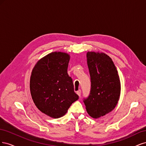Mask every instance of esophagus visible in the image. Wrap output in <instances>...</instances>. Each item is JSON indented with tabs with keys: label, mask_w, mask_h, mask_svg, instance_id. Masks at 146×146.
Instances as JSON below:
<instances>
[{
	"label": "esophagus",
	"mask_w": 146,
	"mask_h": 146,
	"mask_svg": "<svg viewBox=\"0 0 146 146\" xmlns=\"http://www.w3.org/2000/svg\"><path fill=\"white\" fill-rule=\"evenodd\" d=\"M77 94L78 95L79 97H80V96H81V90H78L77 91Z\"/></svg>",
	"instance_id": "34e87169"
}]
</instances>
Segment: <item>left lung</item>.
<instances>
[{"label":"left lung","instance_id":"8db88e82","mask_svg":"<svg viewBox=\"0 0 146 146\" xmlns=\"http://www.w3.org/2000/svg\"><path fill=\"white\" fill-rule=\"evenodd\" d=\"M86 56L91 84L90 94L83 101L90 116L98 118L115 108L120 96L121 82L109 56L88 52Z\"/></svg>","mask_w":146,"mask_h":146}]
</instances>
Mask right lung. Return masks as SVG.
<instances>
[{"mask_svg":"<svg viewBox=\"0 0 146 146\" xmlns=\"http://www.w3.org/2000/svg\"><path fill=\"white\" fill-rule=\"evenodd\" d=\"M69 59L66 53H50L35 65L30 77V92L35 105L54 118L64 116L78 99L68 74Z\"/></svg>","mask_w":146,"mask_h":146,"instance_id":"obj_1","label":"right lung"}]
</instances>
